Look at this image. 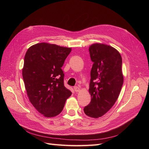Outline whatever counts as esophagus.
I'll return each instance as SVG.
<instances>
[{
  "instance_id": "34e87169",
  "label": "esophagus",
  "mask_w": 149,
  "mask_h": 149,
  "mask_svg": "<svg viewBox=\"0 0 149 149\" xmlns=\"http://www.w3.org/2000/svg\"><path fill=\"white\" fill-rule=\"evenodd\" d=\"M74 90L75 91V92H79L80 91V89L78 86H74Z\"/></svg>"
}]
</instances>
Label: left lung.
Returning a JSON list of instances; mask_svg holds the SVG:
<instances>
[{
    "instance_id": "8db88e82",
    "label": "left lung",
    "mask_w": 149,
    "mask_h": 149,
    "mask_svg": "<svg viewBox=\"0 0 149 149\" xmlns=\"http://www.w3.org/2000/svg\"><path fill=\"white\" fill-rule=\"evenodd\" d=\"M93 65L89 92L91 100L84 112L89 117L99 118L114 106L123 86L122 57L114 48L94 43L89 48Z\"/></svg>"
}]
</instances>
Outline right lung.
<instances>
[{
  "mask_svg": "<svg viewBox=\"0 0 149 149\" xmlns=\"http://www.w3.org/2000/svg\"><path fill=\"white\" fill-rule=\"evenodd\" d=\"M71 48L40 43L26 51L22 69L30 102L40 113L52 118L61 113L71 92L64 86L61 67Z\"/></svg>",
  "mask_w": 149,
  "mask_h": 149,
  "instance_id": "add662e5",
  "label": "right lung"
}]
</instances>
